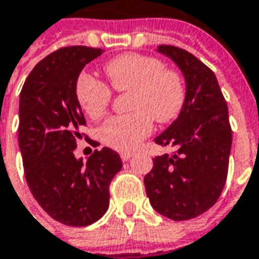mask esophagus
I'll use <instances>...</instances> for the list:
<instances>
[{
	"mask_svg": "<svg viewBox=\"0 0 259 259\" xmlns=\"http://www.w3.org/2000/svg\"><path fill=\"white\" fill-rule=\"evenodd\" d=\"M120 157H121L122 161H128V160L132 157V153H121Z\"/></svg>",
	"mask_w": 259,
	"mask_h": 259,
	"instance_id": "obj_1",
	"label": "esophagus"
}]
</instances>
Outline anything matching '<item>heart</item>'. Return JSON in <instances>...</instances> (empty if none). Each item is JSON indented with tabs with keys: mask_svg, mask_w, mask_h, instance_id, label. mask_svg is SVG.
<instances>
[{
	"mask_svg": "<svg viewBox=\"0 0 259 259\" xmlns=\"http://www.w3.org/2000/svg\"><path fill=\"white\" fill-rule=\"evenodd\" d=\"M111 87L120 92H131L127 116L109 118L101 128V137L107 146L130 152L152 132L153 120L169 122L182 111L186 101V87L177 70L163 69L153 56L124 54L103 66ZM78 105L92 120L106 113L111 99L110 88L95 77L82 73L75 82Z\"/></svg>",
	"mask_w": 259,
	"mask_h": 259,
	"instance_id": "1",
	"label": "heart"
}]
</instances>
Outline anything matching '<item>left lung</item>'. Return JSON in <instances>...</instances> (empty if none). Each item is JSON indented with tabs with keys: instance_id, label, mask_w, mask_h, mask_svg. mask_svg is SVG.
Wrapping results in <instances>:
<instances>
[{
	"instance_id": "obj_1",
	"label": "left lung",
	"mask_w": 259,
	"mask_h": 259,
	"mask_svg": "<svg viewBox=\"0 0 259 259\" xmlns=\"http://www.w3.org/2000/svg\"><path fill=\"white\" fill-rule=\"evenodd\" d=\"M156 51L184 74L186 101L177 120L154 138L177 152L153 158L143 182L158 214L188 221L211 208L225 186L232 148L229 113L212 70L172 45H158Z\"/></svg>"
}]
</instances>
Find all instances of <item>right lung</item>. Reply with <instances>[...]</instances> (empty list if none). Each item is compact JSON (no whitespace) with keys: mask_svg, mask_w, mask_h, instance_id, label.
Wrapping results in <instances>:
<instances>
[{"mask_svg":"<svg viewBox=\"0 0 259 259\" xmlns=\"http://www.w3.org/2000/svg\"><path fill=\"white\" fill-rule=\"evenodd\" d=\"M103 50L67 47L35 65L19 99V148L24 175L37 203L55 221L87 226L109 208V185L122 167L120 154L95 150L87 163L74 156L85 118L75 82Z\"/></svg>","mask_w":259,"mask_h":259,"instance_id":"1","label":"right lung"}]
</instances>
